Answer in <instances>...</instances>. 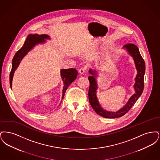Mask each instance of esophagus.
<instances>
[{
    "label": "esophagus",
    "mask_w": 160,
    "mask_h": 160,
    "mask_svg": "<svg viewBox=\"0 0 160 160\" xmlns=\"http://www.w3.org/2000/svg\"><path fill=\"white\" fill-rule=\"evenodd\" d=\"M86 71V68L85 67H82L79 69V72L80 74H84Z\"/></svg>",
    "instance_id": "obj_1"
}]
</instances>
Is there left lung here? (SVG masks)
<instances>
[{
    "mask_svg": "<svg viewBox=\"0 0 160 160\" xmlns=\"http://www.w3.org/2000/svg\"><path fill=\"white\" fill-rule=\"evenodd\" d=\"M129 54L132 56L134 62L136 64V67L137 70V74L136 77L135 78L136 83L134 85V88L136 91V93L131 97L127 104L122 107L118 112H107L104 110L100 106L98 99L97 97V84L96 82V79L95 77V71H92L91 69L89 70L90 74L93 75L92 76L88 77L89 81V103L93 110L97 114L100 116L106 118H120L124 114H126L129 110L131 108L132 106L136 103L137 99L142 95L143 88H144V76L145 72V63L143 58L139 52V50L137 46L134 44L128 43L124 46Z\"/></svg>",
    "mask_w": 160,
    "mask_h": 160,
    "instance_id": "1",
    "label": "left lung"
}]
</instances>
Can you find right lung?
Returning a JSON list of instances; mask_svg holds the SVG:
<instances>
[{
  "mask_svg": "<svg viewBox=\"0 0 160 160\" xmlns=\"http://www.w3.org/2000/svg\"><path fill=\"white\" fill-rule=\"evenodd\" d=\"M44 39H49V37L46 35H39L37 34H34V35L30 34L26 38L23 47L18 51L17 52L12 59V69L9 75V83H10L11 88H12V78L14 74V71L18 67V66L19 65L23 57L31 50L35 45L39 43L44 42H45ZM77 73H78L77 71L74 68L61 69V77L64 83L62 98L64 97L65 93L66 92V90L67 89V88H68L69 86L72 82H74L76 79Z\"/></svg>",
  "mask_w": 160,
  "mask_h": 160,
  "instance_id": "right-lung-1",
  "label": "right lung"
}]
</instances>
